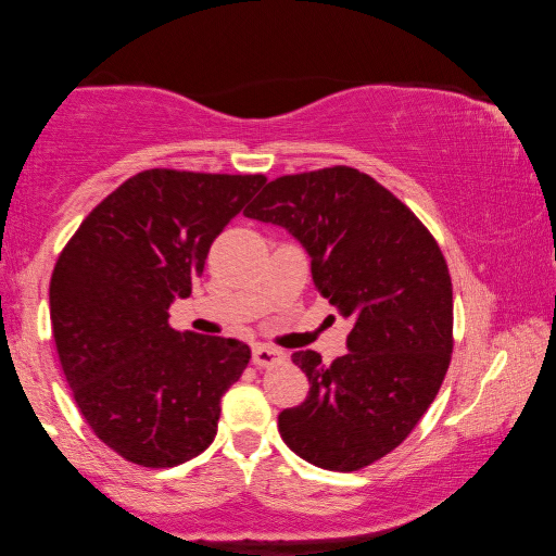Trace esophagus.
<instances>
[{
  "label": "esophagus",
  "instance_id": "1",
  "mask_svg": "<svg viewBox=\"0 0 556 556\" xmlns=\"http://www.w3.org/2000/svg\"><path fill=\"white\" fill-rule=\"evenodd\" d=\"M251 357H253V364H256V367H276V364L283 362L286 354L276 350V348L256 344V348H253V352H251Z\"/></svg>",
  "mask_w": 556,
  "mask_h": 556
}]
</instances>
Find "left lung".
<instances>
[{
    "instance_id": "obj_1",
    "label": "left lung",
    "mask_w": 556,
    "mask_h": 556,
    "mask_svg": "<svg viewBox=\"0 0 556 556\" xmlns=\"http://www.w3.org/2000/svg\"><path fill=\"white\" fill-rule=\"evenodd\" d=\"M283 226L307 251L320 293L352 323L348 354H293L311 381L278 416L280 439L325 470H359L414 431L453 352V286L412 208L352 167L286 175L243 212Z\"/></svg>"
}]
</instances>
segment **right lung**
Listing matches in <instances>:
<instances>
[{
  "label": "right lung",
  "mask_w": 556,
  "mask_h": 556,
  "mask_svg": "<svg viewBox=\"0 0 556 556\" xmlns=\"http://www.w3.org/2000/svg\"><path fill=\"white\" fill-rule=\"evenodd\" d=\"M263 175L144 169L108 194L51 276L53 340L73 399L108 448L172 468L208 448L249 344L169 327L224 226Z\"/></svg>",
  "instance_id": "1"
}]
</instances>
